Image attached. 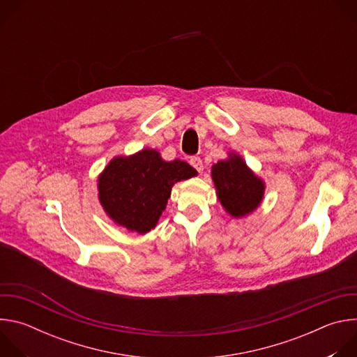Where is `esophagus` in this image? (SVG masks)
I'll use <instances>...</instances> for the list:
<instances>
[{
  "instance_id": "obj_1",
  "label": "esophagus",
  "mask_w": 357,
  "mask_h": 357,
  "mask_svg": "<svg viewBox=\"0 0 357 357\" xmlns=\"http://www.w3.org/2000/svg\"><path fill=\"white\" fill-rule=\"evenodd\" d=\"M189 162H190V165H192L199 174L203 172V162H202V160H200L199 157H192V158L189 160Z\"/></svg>"
}]
</instances>
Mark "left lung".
I'll return each mask as SVG.
<instances>
[{
  "instance_id": "8db88e82",
  "label": "left lung",
  "mask_w": 357,
  "mask_h": 357,
  "mask_svg": "<svg viewBox=\"0 0 357 357\" xmlns=\"http://www.w3.org/2000/svg\"><path fill=\"white\" fill-rule=\"evenodd\" d=\"M212 179L222 206L234 219L248 216L263 202L264 181L236 152H229V158L213 164Z\"/></svg>"
}]
</instances>
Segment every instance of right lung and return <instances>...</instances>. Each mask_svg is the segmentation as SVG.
Here are the masks:
<instances>
[{"label":"right lung","mask_w":357,"mask_h":357,"mask_svg":"<svg viewBox=\"0 0 357 357\" xmlns=\"http://www.w3.org/2000/svg\"><path fill=\"white\" fill-rule=\"evenodd\" d=\"M197 172L181 160L164 161L155 149L144 148L128 157H114L98 175L100 205L119 226L145 234L167 208L172 186Z\"/></svg>","instance_id":"obj_1"}]
</instances>
